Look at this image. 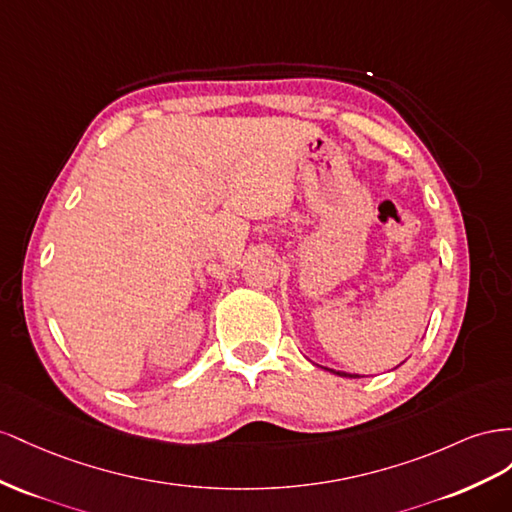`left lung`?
<instances>
[{"instance_id": "1", "label": "left lung", "mask_w": 512, "mask_h": 512, "mask_svg": "<svg viewBox=\"0 0 512 512\" xmlns=\"http://www.w3.org/2000/svg\"><path fill=\"white\" fill-rule=\"evenodd\" d=\"M326 371H330V373H334V375H339V377H360V375H356V373H345V371H334V369H326Z\"/></svg>"}]
</instances>
